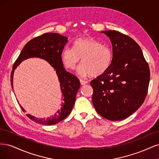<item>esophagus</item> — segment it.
<instances>
[{"instance_id":"esophagus-1","label":"esophagus","mask_w":159,"mask_h":159,"mask_svg":"<svg viewBox=\"0 0 159 159\" xmlns=\"http://www.w3.org/2000/svg\"><path fill=\"white\" fill-rule=\"evenodd\" d=\"M80 83H81V85H85V84H88V81L84 80H82V79H80Z\"/></svg>"}]
</instances>
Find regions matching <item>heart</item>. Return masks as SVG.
I'll use <instances>...</instances> for the list:
<instances>
[{
    "instance_id": "heart-1",
    "label": "heart",
    "mask_w": 159,
    "mask_h": 159,
    "mask_svg": "<svg viewBox=\"0 0 159 159\" xmlns=\"http://www.w3.org/2000/svg\"><path fill=\"white\" fill-rule=\"evenodd\" d=\"M110 47L93 38H80L74 42V48L66 46L61 52L64 66L74 70L81 60L79 72L82 76H99L103 74L113 60Z\"/></svg>"
}]
</instances>
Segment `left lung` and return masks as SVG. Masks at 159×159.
Returning a JSON list of instances; mask_svg holds the SVG:
<instances>
[{
  "label": "left lung",
  "instance_id": "1",
  "mask_svg": "<svg viewBox=\"0 0 159 159\" xmlns=\"http://www.w3.org/2000/svg\"><path fill=\"white\" fill-rule=\"evenodd\" d=\"M111 42L113 60L109 69L91 81L92 102L101 116L120 121L141 106L148 92L150 70L140 46L116 30L102 31Z\"/></svg>",
  "mask_w": 159,
  "mask_h": 159
}]
</instances>
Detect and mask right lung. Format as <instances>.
<instances>
[{
    "mask_svg": "<svg viewBox=\"0 0 159 159\" xmlns=\"http://www.w3.org/2000/svg\"><path fill=\"white\" fill-rule=\"evenodd\" d=\"M68 42V38L57 33H45L33 38L28 42L21 51L13 65L11 75V85L13 88L12 81L14 71L21 62L29 57H40L47 61L54 68L60 83V88L64 103L60 110L55 113L54 117L46 119H38L30 114L26 116L32 121L46 125H52L66 119L73 108L76 94L80 87V82L77 77L64 68L61 60V52L64 46ZM23 111L25 110L20 105Z\"/></svg>",
    "mask_w": 159,
    "mask_h": 159,
    "instance_id": "right-lung-1",
    "label": "right lung"
}]
</instances>
